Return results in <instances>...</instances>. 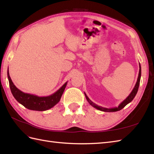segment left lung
Wrapping results in <instances>:
<instances>
[{"label": "left lung", "mask_w": 154, "mask_h": 154, "mask_svg": "<svg viewBox=\"0 0 154 154\" xmlns=\"http://www.w3.org/2000/svg\"><path fill=\"white\" fill-rule=\"evenodd\" d=\"M139 67H140V70H139V74H138V79H137V82L135 85L134 87V89L132 91V92L130 93V94H129L128 96L126 99L124 100H123L122 102L119 104V106L118 107H114V108H110V109H107V108H104V107H102V106H100L99 105H97V104L93 103L92 101H91L89 99V98L87 96V94L85 93V97H86L87 101L89 102V103L91 104V106H93L94 108H95V109H97L98 110L103 111V112H116V111H119V110H120L121 109H122L126 105V104H128L131 102V101L134 99V98L135 97L137 92H138L139 85H140V78H141V65H140V64L139 65Z\"/></svg>", "instance_id": "obj_1"}]
</instances>
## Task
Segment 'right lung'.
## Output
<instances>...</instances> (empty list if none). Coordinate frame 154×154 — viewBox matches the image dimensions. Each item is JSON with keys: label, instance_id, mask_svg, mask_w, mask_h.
Returning <instances> with one entry per match:
<instances>
[{"label": "right lung", "instance_id": "right-lung-1", "mask_svg": "<svg viewBox=\"0 0 154 154\" xmlns=\"http://www.w3.org/2000/svg\"><path fill=\"white\" fill-rule=\"evenodd\" d=\"M7 75L11 93L15 99L26 109L32 110L44 111L54 107L55 104L60 102L67 83V82L65 83L60 89H58L56 92L51 95L47 97H38L37 95H34V94L25 93L19 90L11 80L9 75L8 69Z\"/></svg>", "mask_w": 154, "mask_h": 154}]
</instances>
